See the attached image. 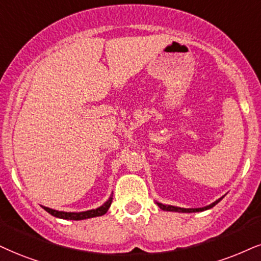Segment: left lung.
I'll return each mask as SVG.
<instances>
[{
	"mask_svg": "<svg viewBox=\"0 0 261 261\" xmlns=\"http://www.w3.org/2000/svg\"><path fill=\"white\" fill-rule=\"evenodd\" d=\"M223 198V197H221ZM217 199V201L213 202L212 204L207 205V207H202V208H180V207H174V205H169V204H162V203H159L157 202V204H159V207L162 209V211H167V212H178V213H195V212H203V211H207V209H211L213 208L215 204L219 203L220 199Z\"/></svg>",
	"mask_w": 261,
	"mask_h": 261,
	"instance_id": "1",
	"label": "left lung"
}]
</instances>
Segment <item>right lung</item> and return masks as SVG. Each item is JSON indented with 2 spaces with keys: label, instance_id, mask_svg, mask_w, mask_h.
<instances>
[{
  "label": "right lung",
  "instance_id": "obj_1",
  "mask_svg": "<svg viewBox=\"0 0 261 261\" xmlns=\"http://www.w3.org/2000/svg\"><path fill=\"white\" fill-rule=\"evenodd\" d=\"M111 202H112V197L109 198L108 201H106L102 205H100L99 208L91 209V211H86V212H79V213H75V212H59V211H56V209L43 207V205H42V207H43L44 211L48 212V213L52 214L53 217L60 218V219L83 220V219H89V218L100 217V215H104L106 212L109 211V208H110Z\"/></svg>",
  "mask_w": 261,
  "mask_h": 261
}]
</instances>
